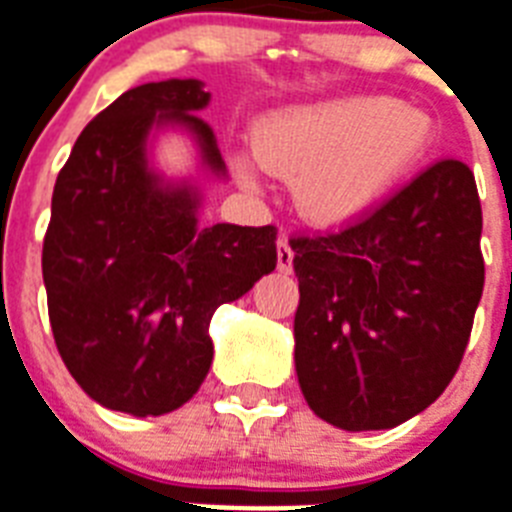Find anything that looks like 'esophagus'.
<instances>
[{
	"label": "esophagus",
	"mask_w": 512,
	"mask_h": 512,
	"mask_svg": "<svg viewBox=\"0 0 512 512\" xmlns=\"http://www.w3.org/2000/svg\"><path fill=\"white\" fill-rule=\"evenodd\" d=\"M276 263L281 273H292V265H294V252H292V244L286 242V239H278L276 244Z\"/></svg>",
	"instance_id": "34e87169"
}]
</instances>
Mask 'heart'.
<instances>
[{"instance_id":"obj_1","label":"heart","mask_w":512,"mask_h":512,"mask_svg":"<svg viewBox=\"0 0 512 512\" xmlns=\"http://www.w3.org/2000/svg\"><path fill=\"white\" fill-rule=\"evenodd\" d=\"M436 141L426 112L384 97H344L286 107L252 128V152L265 170L294 181L299 213L315 226H344L421 165ZM244 186H255L249 160L236 157Z\"/></svg>"}]
</instances>
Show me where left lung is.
<instances>
[{
  "label": "left lung",
  "instance_id": "obj_1",
  "mask_svg": "<svg viewBox=\"0 0 512 512\" xmlns=\"http://www.w3.org/2000/svg\"><path fill=\"white\" fill-rule=\"evenodd\" d=\"M294 365L318 418L394 429L447 389L484 292L471 168L439 160L339 234L292 239Z\"/></svg>",
  "mask_w": 512,
  "mask_h": 512
}]
</instances>
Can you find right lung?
Returning <instances> with one entry per match:
<instances>
[{
  "label": "right lung",
  "mask_w": 512,
  "mask_h": 512,
  "mask_svg": "<svg viewBox=\"0 0 512 512\" xmlns=\"http://www.w3.org/2000/svg\"><path fill=\"white\" fill-rule=\"evenodd\" d=\"M197 78L141 83L78 136L52 194L41 273L62 363L91 400L147 418L189 402L213 363L210 318L276 268V228L199 226V184L149 162L160 131L226 176Z\"/></svg>",
  "instance_id": "1"
}]
</instances>
